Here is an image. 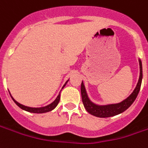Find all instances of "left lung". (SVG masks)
Here are the masks:
<instances>
[{
    "mask_svg": "<svg viewBox=\"0 0 148 148\" xmlns=\"http://www.w3.org/2000/svg\"><path fill=\"white\" fill-rule=\"evenodd\" d=\"M139 69H140V74L139 78L138 81L137 86L134 88V91L130 95L118 103H112V104H106V105H98L93 102H91L90 99L88 98V95L86 91V88L82 82L81 84V95H82V100L83 105L86 108L87 112L90 114L98 117H109V116H116L117 114H120L121 112L125 111L130 106L134 103L137 97L138 94L139 92L140 87H141L142 79H143V67H142L141 60L139 59Z\"/></svg>",
    "mask_w": 148,
    "mask_h": 148,
    "instance_id": "obj_1",
    "label": "left lung"
}]
</instances>
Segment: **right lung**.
Masks as SVG:
<instances>
[{
  "label": "right lung",
  "instance_id": "add662e5",
  "mask_svg": "<svg viewBox=\"0 0 148 148\" xmlns=\"http://www.w3.org/2000/svg\"><path fill=\"white\" fill-rule=\"evenodd\" d=\"M69 80H67L66 82L64 84V86L63 87H65L66 85V83L68 82ZM62 87V88H63ZM60 96H61V94L59 93V95H57V97L56 98V99L53 101V103H51L49 105H47V106H45V107H40V108H32V107H27V106H25V105H23V104H21V103H19L18 102H17L16 100H15L12 96V99L14 101V103L18 106L19 108H21L22 109H23L25 111H27V112H33V113H44V112H50V111H52L53 109L57 107V105L59 103V101H60Z\"/></svg>",
  "mask_w": 148,
  "mask_h": 148
}]
</instances>
